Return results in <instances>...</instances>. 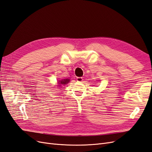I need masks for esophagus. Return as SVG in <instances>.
Masks as SVG:
<instances>
[{
	"mask_svg": "<svg viewBox=\"0 0 152 152\" xmlns=\"http://www.w3.org/2000/svg\"><path fill=\"white\" fill-rule=\"evenodd\" d=\"M76 80L78 82H81L83 81V77H76Z\"/></svg>",
	"mask_w": 152,
	"mask_h": 152,
	"instance_id": "esophagus-1",
	"label": "esophagus"
}]
</instances>
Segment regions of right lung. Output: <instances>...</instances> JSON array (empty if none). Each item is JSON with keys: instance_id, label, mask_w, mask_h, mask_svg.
Instances as JSON below:
<instances>
[{"instance_id": "add662e5", "label": "right lung", "mask_w": 152, "mask_h": 152, "mask_svg": "<svg viewBox=\"0 0 152 152\" xmlns=\"http://www.w3.org/2000/svg\"><path fill=\"white\" fill-rule=\"evenodd\" d=\"M60 83H58L60 84L59 86H61V85H66L67 83L69 82V80H62V81H59Z\"/></svg>"}]
</instances>
